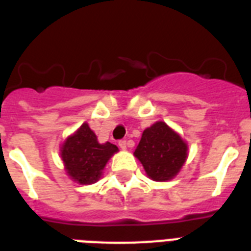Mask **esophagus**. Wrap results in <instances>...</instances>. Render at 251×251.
Masks as SVG:
<instances>
[{"label":"esophagus","instance_id":"obj_1","mask_svg":"<svg viewBox=\"0 0 251 251\" xmlns=\"http://www.w3.org/2000/svg\"><path fill=\"white\" fill-rule=\"evenodd\" d=\"M118 146L121 150H126V141H120L118 142Z\"/></svg>","mask_w":251,"mask_h":251}]
</instances>
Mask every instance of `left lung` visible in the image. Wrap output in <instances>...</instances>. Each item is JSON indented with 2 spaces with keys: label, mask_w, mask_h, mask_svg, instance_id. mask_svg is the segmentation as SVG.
<instances>
[{
  "label": "left lung",
  "mask_w": 251,
  "mask_h": 251,
  "mask_svg": "<svg viewBox=\"0 0 251 251\" xmlns=\"http://www.w3.org/2000/svg\"><path fill=\"white\" fill-rule=\"evenodd\" d=\"M135 157L153 181L172 179L187 157V145L163 121H157L143 131Z\"/></svg>",
  "instance_id": "obj_1"
}]
</instances>
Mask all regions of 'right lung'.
I'll use <instances>...</instances> for the list:
<instances>
[{"instance_id":"obj_1","label":"right lung","mask_w":251,"mask_h":251,"mask_svg":"<svg viewBox=\"0 0 251 251\" xmlns=\"http://www.w3.org/2000/svg\"><path fill=\"white\" fill-rule=\"evenodd\" d=\"M117 151V146L109 142L99 143L98 137L84 122L64 142L61 157L68 175L75 182L90 185L101 177L105 164Z\"/></svg>"}]
</instances>
